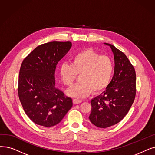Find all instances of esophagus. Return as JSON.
Here are the masks:
<instances>
[{"mask_svg":"<svg viewBox=\"0 0 155 155\" xmlns=\"http://www.w3.org/2000/svg\"><path fill=\"white\" fill-rule=\"evenodd\" d=\"M82 102V100H79V99H73V103L74 104H79V103H81Z\"/></svg>","mask_w":155,"mask_h":155,"instance_id":"34e87169","label":"esophagus"}]
</instances>
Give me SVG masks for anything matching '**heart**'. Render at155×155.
Masks as SVG:
<instances>
[{
    "instance_id": "1",
    "label": "heart",
    "mask_w": 155,
    "mask_h": 155,
    "mask_svg": "<svg viewBox=\"0 0 155 155\" xmlns=\"http://www.w3.org/2000/svg\"><path fill=\"white\" fill-rule=\"evenodd\" d=\"M114 70L113 61L106 56H100L92 49H85L74 55L71 64L63 63L59 75L63 83L71 86L80 75V82L67 91L68 95L83 98L93 92L97 94L108 86Z\"/></svg>"
}]
</instances>
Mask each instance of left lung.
I'll return each mask as SVG.
<instances>
[{
    "mask_svg": "<svg viewBox=\"0 0 155 155\" xmlns=\"http://www.w3.org/2000/svg\"><path fill=\"white\" fill-rule=\"evenodd\" d=\"M110 47L115 59V71L105 91L92 99L91 122L99 128H107L120 122L127 114L136 96V75L134 66L124 53Z\"/></svg>",
    "mask_w": 155,
    "mask_h": 155,
    "instance_id": "8db88e82",
    "label": "left lung"
}]
</instances>
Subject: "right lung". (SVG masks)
Returning <instances> with one entry per match:
<instances>
[{
  "mask_svg": "<svg viewBox=\"0 0 155 155\" xmlns=\"http://www.w3.org/2000/svg\"><path fill=\"white\" fill-rule=\"evenodd\" d=\"M70 42H51L40 45L21 64L18 96L23 108L35 124L45 127L61 122L73 106L72 99L56 88L58 63L71 48Z\"/></svg>",
  "mask_w": 155,
  "mask_h": 155,
  "instance_id": "1",
  "label": "right lung"
}]
</instances>
